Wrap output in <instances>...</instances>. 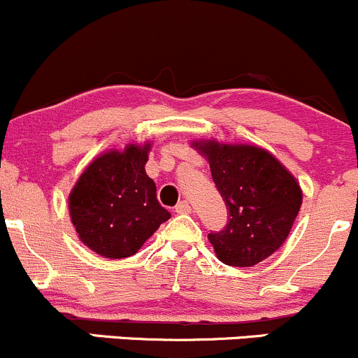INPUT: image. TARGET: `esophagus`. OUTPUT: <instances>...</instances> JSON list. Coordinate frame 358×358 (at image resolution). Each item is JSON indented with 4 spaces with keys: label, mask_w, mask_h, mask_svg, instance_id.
<instances>
[{
    "label": "esophagus",
    "mask_w": 358,
    "mask_h": 358,
    "mask_svg": "<svg viewBox=\"0 0 358 358\" xmlns=\"http://www.w3.org/2000/svg\"><path fill=\"white\" fill-rule=\"evenodd\" d=\"M191 211V205L186 201V199H182V201H179L178 205H176V213H189Z\"/></svg>",
    "instance_id": "34e87169"
}]
</instances>
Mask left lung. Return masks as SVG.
Returning <instances> with one entry per match:
<instances>
[{"instance_id":"obj_1","label":"left lung","mask_w":358,"mask_h":358,"mask_svg":"<svg viewBox=\"0 0 358 358\" xmlns=\"http://www.w3.org/2000/svg\"><path fill=\"white\" fill-rule=\"evenodd\" d=\"M208 159L229 217L208 241L229 266H255L287 239L302 205L294 176L266 150L249 145L194 143Z\"/></svg>"}]
</instances>
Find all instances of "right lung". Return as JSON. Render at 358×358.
Listing matches in <instances>:
<instances>
[{"instance_id": "1", "label": "right lung", "mask_w": 358, "mask_h": 358, "mask_svg": "<svg viewBox=\"0 0 358 358\" xmlns=\"http://www.w3.org/2000/svg\"><path fill=\"white\" fill-rule=\"evenodd\" d=\"M150 145H129L94 160L70 194V215L78 237L110 259L136 255L143 242L171 218L145 172Z\"/></svg>"}]
</instances>
